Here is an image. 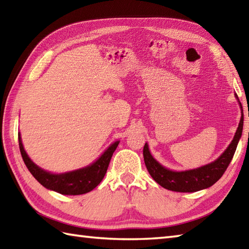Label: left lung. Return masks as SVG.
I'll use <instances>...</instances> for the list:
<instances>
[{"label":"left lung","instance_id":"obj_1","mask_svg":"<svg viewBox=\"0 0 249 249\" xmlns=\"http://www.w3.org/2000/svg\"><path fill=\"white\" fill-rule=\"evenodd\" d=\"M236 99L238 97L235 94ZM240 102V100H238ZM242 107V105L240 104ZM243 124H244V115L242 114L240 124L236 129L234 138L229 144L220 157L216 160L204 165L202 167L196 169L184 170V172H175L170 170L163 165H160L152 155H151L148 143L144 144L143 147V159L144 164L147 167L149 174L151 175L155 181H157L160 187L167 190L176 192H196L199 190L206 189L212 187L213 183H216L219 179L225 174L226 169L228 168L229 164L233 159V155L235 153L238 140H240L243 131Z\"/></svg>","mask_w":249,"mask_h":249}]
</instances>
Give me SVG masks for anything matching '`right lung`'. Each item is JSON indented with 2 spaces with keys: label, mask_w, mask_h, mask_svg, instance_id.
<instances>
[{
  "label": "right lung",
  "mask_w": 249,
  "mask_h": 249,
  "mask_svg": "<svg viewBox=\"0 0 249 249\" xmlns=\"http://www.w3.org/2000/svg\"><path fill=\"white\" fill-rule=\"evenodd\" d=\"M18 141L23 162L28 167L29 172L32 174V176L43 187L63 194V196H80V194L91 191L92 189L98 186L101 180L104 179L112 155L120 143V141H115L101 154L98 160L84 168L63 174H52L38 167L28 157L23 149L20 133L18 134Z\"/></svg>",
  "instance_id": "obj_1"
}]
</instances>
